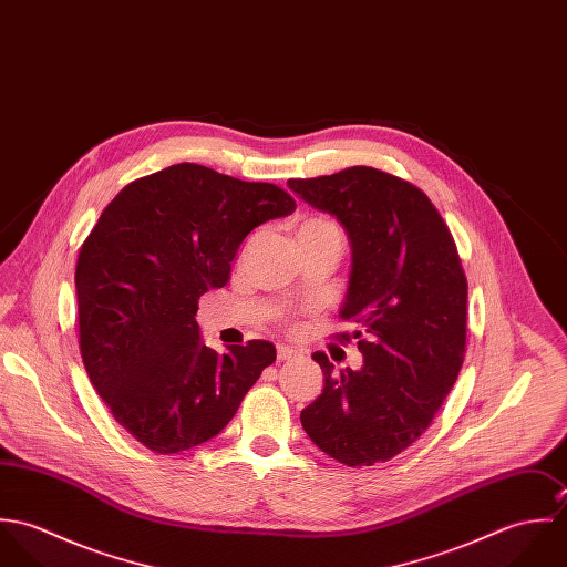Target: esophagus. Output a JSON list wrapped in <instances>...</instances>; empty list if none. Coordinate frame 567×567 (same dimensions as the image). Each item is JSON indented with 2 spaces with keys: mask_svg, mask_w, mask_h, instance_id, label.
<instances>
[{
  "mask_svg": "<svg viewBox=\"0 0 567 567\" xmlns=\"http://www.w3.org/2000/svg\"><path fill=\"white\" fill-rule=\"evenodd\" d=\"M297 355H299V351L292 349V347H286V344H279V347H277V360H279V362L295 360Z\"/></svg>",
  "mask_w": 567,
  "mask_h": 567,
  "instance_id": "esophagus-1",
  "label": "esophagus"
}]
</instances>
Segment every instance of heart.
Here are the masks:
<instances>
[{"label":"heart","mask_w":567,"mask_h":567,"mask_svg":"<svg viewBox=\"0 0 567 567\" xmlns=\"http://www.w3.org/2000/svg\"><path fill=\"white\" fill-rule=\"evenodd\" d=\"M308 234H340V231L331 220L321 218V216H310V218L301 220L297 227V236H308Z\"/></svg>","instance_id":"b5f03b06"}]
</instances>
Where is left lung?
Wrapping results in <instances>:
<instances>
[{
  "label": "left lung",
  "mask_w": 567,
  "mask_h": 567,
  "mask_svg": "<svg viewBox=\"0 0 567 567\" xmlns=\"http://www.w3.org/2000/svg\"><path fill=\"white\" fill-rule=\"evenodd\" d=\"M288 187L340 220L351 275L340 319L364 355L360 371L324 373L323 393L301 423L327 456L360 467L410 447L450 395L465 358L467 277L458 248L430 198L400 176L353 165Z\"/></svg>",
  "instance_id": "left-lung-1"
}]
</instances>
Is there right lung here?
<instances>
[{"label": "right lung", "instance_id": "1", "mask_svg": "<svg viewBox=\"0 0 567 567\" xmlns=\"http://www.w3.org/2000/svg\"><path fill=\"white\" fill-rule=\"evenodd\" d=\"M295 209L272 183L176 163L128 183L82 243V362L113 419L148 450L214 439L275 362L268 340L209 349L194 317L209 288L227 286L244 238Z\"/></svg>", "mask_w": 567, "mask_h": 567}]
</instances>
